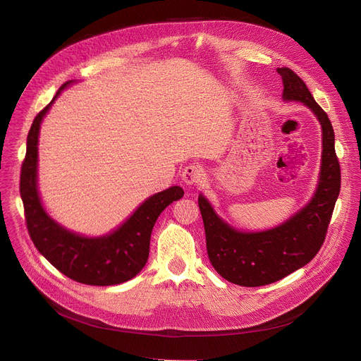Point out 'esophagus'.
Returning <instances> with one entry per match:
<instances>
[{
  "instance_id": "34e87169",
  "label": "esophagus",
  "mask_w": 361,
  "mask_h": 361,
  "mask_svg": "<svg viewBox=\"0 0 361 361\" xmlns=\"http://www.w3.org/2000/svg\"><path fill=\"white\" fill-rule=\"evenodd\" d=\"M181 178L184 181L185 185H193V184H199L203 180V168L200 165L196 164H190L187 165L183 173H181Z\"/></svg>"
}]
</instances>
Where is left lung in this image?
Wrapping results in <instances>:
<instances>
[{"instance_id":"8db88e82","label":"left lung","mask_w":361,"mask_h":361,"mask_svg":"<svg viewBox=\"0 0 361 361\" xmlns=\"http://www.w3.org/2000/svg\"><path fill=\"white\" fill-rule=\"evenodd\" d=\"M283 83L282 99L307 106L322 128V158L312 199L287 221L260 231H241L222 219L203 193L199 207L203 218L207 256L215 271L241 287L276 282L307 264L324 244L341 188V169L335 155V135L328 114L306 83L288 67L276 70Z\"/></svg>"}]
</instances>
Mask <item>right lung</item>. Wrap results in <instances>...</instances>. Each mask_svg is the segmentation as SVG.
<instances>
[{
	"instance_id": "right-lung-1",
	"label": "right lung",
	"mask_w": 361,
	"mask_h": 361,
	"mask_svg": "<svg viewBox=\"0 0 361 361\" xmlns=\"http://www.w3.org/2000/svg\"><path fill=\"white\" fill-rule=\"evenodd\" d=\"M70 80L36 116L27 135L26 158L22 165L20 196L25 204L30 238L39 253L66 276L86 286H117L135 278L149 257L150 234L168 204L181 199L184 190L171 185L149 196L117 228L104 235H83L55 221L45 209L37 188V145L41 124Z\"/></svg>"
}]
</instances>
